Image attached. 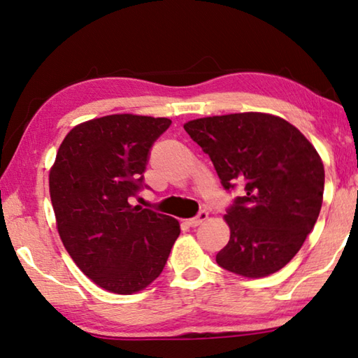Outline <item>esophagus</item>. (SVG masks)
<instances>
[{
  "instance_id": "obj_1",
  "label": "esophagus",
  "mask_w": 358,
  "mask_h": 358,
  "mask_svg": "<svg viewBox=\"0 0 358 358\" xmlns=\"http://www.w3.org/2000/svg\"><path fill=\"white\" fill-rule=\"evenodd\" d=\"M207 217H209V213H207L206 210H201L199 213H197V217L186 220V225H188V227H199L202 222L207 220Z\"/></svg>"
}]
</instances>
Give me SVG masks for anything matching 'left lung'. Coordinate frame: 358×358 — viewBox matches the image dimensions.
<instances>
[{"label": "left lung", "mask_w": 358, "mask_h": 358, "mask_svg": "<svg viewBox=\"0 0 358 358\" xmlns=\"http://www.w3.org/2000/svg\"><path fill=\"white\" fill-rule=\"evenodd\" d=\"M183 127L209 154L223 188H244L223 217L230 241L217 264L244 278L281 270L322 209L324 167L317 149L294 125L265 112L202 117Z\"/></svg>", "instance_id": "1"}]
</instances>
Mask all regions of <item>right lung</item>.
<instances>
[{
    "label": "right lung",
    "mask_w": 358,
    "mask_h": 358,
    "mask_svg": "<svg viewBox=\"0 0 358 358\" xmlns=\"http://www.w3.org/2000/svg\"><path fill=\"white\" fill-rule=\"evenodd\" d=\"M165 117L112 114L67 133L50 170L64 248L85 275L115 294L143 291L162 273L180 234L177 218L131 206Z\"/></svg>",
    "instance_id": "obj_1"
}]
</instances>
